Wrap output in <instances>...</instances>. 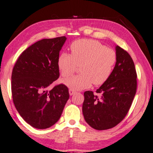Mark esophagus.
<instances>
[{
    "instance_id": "34e87169",
    "label": "esophagus",
    "mask_w": 153,
    "mask_h": 153,
    "mask_svg": "<svg viewBox=\"0 0 153 153\" xmlns=\"http://www.w3.org/2000/svg\"><path fill=\"white\" fill-rule=\"evenodd\" d=\"M69 94H70L71 96V95H74V94H75L76 93V92L74 90H72V89H70L69 90Z\"/></svg>"
}]
</instances>
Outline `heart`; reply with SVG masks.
<instances>
[{
	"instance_id": "b5f03b06",
	"label": "heart",
	"mask_w": 153,
	"mask_h": 153,
	"mask_svg": "<svg viewBox=\"0 0 153 153\" xmlns=\"http://www.w3.org/2000/svg\"><path fill=\"white\" fill-rule=\"evenodd\" d=\"M71 55L61 53L57 65L61 76L67 77L81 65V74L64 80V84L74 90L88 88L92 82L101 85L109 78L117 62V54L97 40L82 39L71 45Z\"/></svg>"
}]
</instances>
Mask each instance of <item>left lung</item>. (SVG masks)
Listing matches in <instances>:
<instances>
[{"mask_svg":"<svg viewBox=\"0 0 153 153\" xmlns=\"http://www.w3.org/2000/svg\"><path fill=\"white\" fill-rule=\"evenodd\" d=\"M117 62L112 74L96 92H84L82 111L92 128L105 130L120 123L128 114L137 89V74L128 52L116 46Z\"/></svg>","mask_w":153,"mask_h":153,"instance_id":"1","label":"left lung"}]
</instances>
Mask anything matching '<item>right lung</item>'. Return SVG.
<instances>
[{
	"mask_svg": "<svg viewBox=\"0 0 153 153\" xmlns=\"http://www.w3.org/2000/svg\"><path fill=\"white\" fill-rule=\"evenodd\" d=\"M65 36L42 39L23 52L11 75L12 98L22 117L31 126L46 129L60 118L69 98L65 85L48 88L59 77L58 57Z\"/></svg>",
	"mask_w": 153,
	"mask_h": 153,
	"instance_id": "add662e5",
	"label": "right lung"
}]
</instances>
